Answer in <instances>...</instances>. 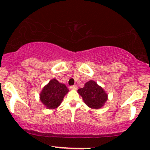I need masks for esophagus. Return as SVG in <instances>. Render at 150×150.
<instances>
[{
  "instance_id": "obj_1",
  "label": "esophagus",
  "mask_w": 150,
  "mask_h": 150,
  "mask_svg": "<svg viewBox=\"0 0 150 150\" xmlns=\"http://www.w3.org/2000/svg\"><path fill=\"white\" fill-rule=\"evenodd\" d=\"M69 88H70L71 90H77V88H78V86H77L76 85H74V86H71L70 87H69Z\"/></svg>"
}]
</instances>
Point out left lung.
<instances>
[{"instance_id": "1", "label": "left lung", "mask_w": 150, "mask_h": 150, "mask_svg": "<svg viewBox=\"0 0 150 150\" xmlns=\"http://www.w3.org/2000/svg\"><path fill=\"white\" fill-rule=\"evenodd\" d=\"M85 104L92 109H99L104 105L108 95L101 86L93 81H89L84 87L78 90Z\"/></svg>"}]
</instances>
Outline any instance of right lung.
Segmentation results:
<instances>
[{
	"instance_id": "right-lung-1",
	"label": "right lung",
	"mask_w": 150,
	"mask_h": 150,
	"mask_svg": "<svg viewBox=\"0 0 150 150\" xmlns=\"http://www.w3.org/2000/svg\"><path fill=\"white\" fill-rule=\"evenodd\" d=\"M68 91L65 85L54 78L43 87L40 93V101L48 109H56L62 103Z\"/></svg>"
}]
</instances>
